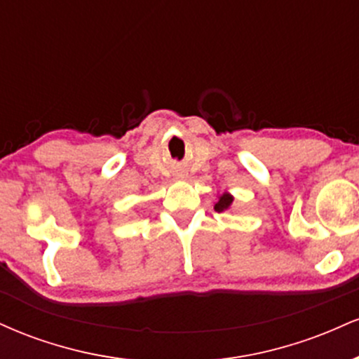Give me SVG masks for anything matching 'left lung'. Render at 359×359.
<instances>
[{"mask_svg":"<svg viewBox=\"0 0 359 359\" xmlns=\"http://www.w3.org/2000/svg\"><path fill=\"white\" fill-rule=\"evenodd\" d=\"M231 204H233V196L229 192H224V194H221L219 199H217V203L214 204V209H216L217 212H224L231 208Z\"/></svg>","mask_w":359,"mask_h":359,"instance_id":"left-lung-1","label":"left lung"}]
</instances>
